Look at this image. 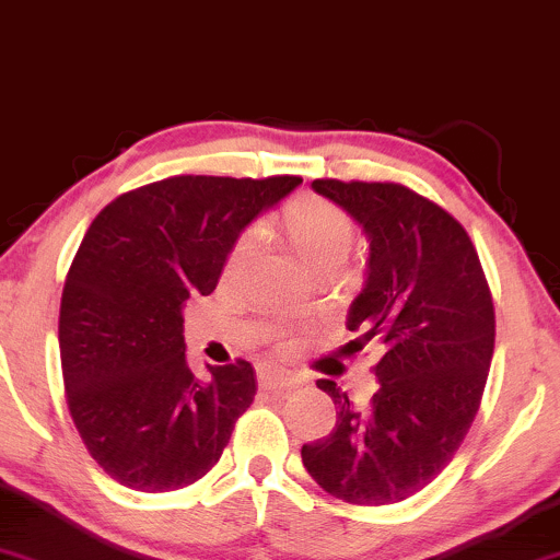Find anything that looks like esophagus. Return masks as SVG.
Segmentation results:
<instances>
[{
    "label": "esophagus",
    "instance_id": "esophagus-1",
    "mask_svg": "<svg viewBox=\"0 0 560 560\" xmlns=\"http://www.w3.org/2000/svg\"><path fill=\"white\" fill-rule=\"evenodd\" d=\"M299 383V377L291 372L280 370V366H272V364H265L259 366V385L267 387V390H280V387H293Z\"/></svg>",
    "mask_w": 560,
    "mask_h": 560
}]
</instances>
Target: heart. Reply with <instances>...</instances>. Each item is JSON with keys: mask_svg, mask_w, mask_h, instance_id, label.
Returning a JSON list of instances; mask_svg holds the SVG:
<instances>
[{"mask_svg": "<svg viewBox=\"0 0 560 560\" xmlns=\"http://www.w3.org/2000/svg\"><path fill=\"white\" fill-rule=\"evenodd\" d=\"M282 230L291 246L299 252L308 267L343 265L353 241H357V225L353 217L343 207L322 196H299L282 212ZM252 238L243 235L235 241L228 256V272L241 265L248 254Z\"/></svg>", "mask_w": 560, "mask_h": 560, "instance_id": "1", "label": "heart"}]
</instances>
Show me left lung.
I'll use <instances>...</instances> for the list:
<instances>
[{
	"label": "left lung",
	"instance_id": "left-lung-1",
	"mask_svg": "<svg viewBox=\"0 0 560 560\" xmlns=\"http://www.w3.org/2000/svg\"><path fill=\"white\" fill-rule=\"evenodd\" d=\"M312 188L370 241L364 288L348 308L357 338L346 348H377L380 387L357 409L319 380L338 422L301 458L340 501L400 503L448 466L475 422L495 348L492 293L469 233L440 203L400 183L319 177Z\"/></svg>",
	"mask_w": 560,
	"mask_h": 560
}]
</instances>
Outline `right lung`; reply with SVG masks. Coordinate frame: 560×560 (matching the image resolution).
Returning <instances> with one entry per match:
<instances>
[{
    "mask_svg": "<svg viewBox=\"0 0 560 560\" xmlns=\"http://www.w3.org/2000/svg\"><path fill=\"white\" fill-rule=\"evenodd\" d=\"M299 175H175L109 201L65 278L59 359L91 458L125 488L170 492L220 462L256 396L248 361L190 372L183 304L217 288L243 228Z\"/></svg>",
    "mask_w": 560,
    "mask_h": 560,
    "instance_id": "obj_1",
    "label": "right lung"
}]
</instances>
